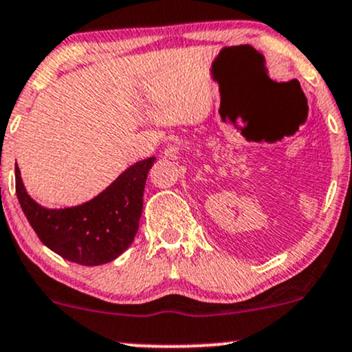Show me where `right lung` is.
I'll use <instances>...</instances> for the list:
<instances>
[{"mask_svg":"<svg viewBox=\"0 0 352 352\" xmlns=\"http://www.w3.org/2000/svg\"><path fill=\"white\" fill-rule=\"evenodd\" d=\"M154 162L155 157L139 160L95 198L69 208L39 205L28 193L16 164V195L29 224L50 251L80 265L108 264L133 244Z\"/></svg>","mask_w":352,"mask_h":352,"instance_id":"obj_1","label":"right lung"}]
</instances>
